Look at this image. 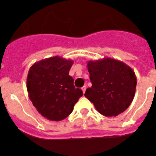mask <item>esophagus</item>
<instances>
[{"label":"esophagus","instance_id":"esophagus-1","mask_svg":"<svg viewBox=\"0 0 156 156\" xmlns=\"http://www.w3.org/2000/svg\"><path fill=\"white\" fill-rule=\"evenodd\" d=\"M81 90H82L83 93H85V90H86V86H83V87H82V88H81Z\"/></svg>","mask_w":156,"mask_h":156}]
</instances>
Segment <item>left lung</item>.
Returning <instances> with one entry per match:
<instances>
[{
    "mask_svg": "<svg viewBox=\"0 0 156 156\" xmlns=\"http://www.w3.org/2000/svg\"><path fill=\"white\" fill-rule=\"evenodd\" d=\"M92 87L85 96L99 113L116 116L125 111L135 94L137 78L130 67L122 61L104 57L87 63Z\"/></svg>",
    "mask_w": 156,
    "mask_h": 156,
    "instance_id": "1",
    "label": "left lung"
}]
</instances>
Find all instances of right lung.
Segmentation results:
<instances>
[{
  "instance_id": "add662e5",
  "label": "right lung",
  "mask_w": 156,
  "mask_h": 156,
  "mask_svg": "<svg viewBox=\"0 0 156 156\" xmlns=\"http://www.w3.org/2000/svg\"><path fill=\"white\" fill-rule=\"evenodd\" d=\"M74 61L55 56L31 66L27 76L29 99L45 118L60 121L68 117L83 95L75 88L69 71Z\"/></svg>"
}]
</instances>
